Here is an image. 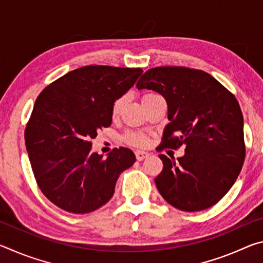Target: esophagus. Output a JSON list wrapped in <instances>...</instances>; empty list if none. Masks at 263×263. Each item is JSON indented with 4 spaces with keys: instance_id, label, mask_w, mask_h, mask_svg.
<instances>
[{
    "instance_id": "1",
    "label": "esophagus",
    "mask_w": 263,
    "mask_h": 263,
    "mask_svg": "<svg viewBox=\"0 0 263 263\" xmlns=\"http://www.w3.org/2000/svg\"><path fill=\"white\" fill-rule=\"evenodd\" d=\"M136 158L138 161H142V160L148 158L149 154L147 152H144V151H136Z\"/></svg>"
}]
</instances>
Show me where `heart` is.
I'll return each mask as SVG.
<instances>
[{
	"instance_id": "obj_1",
	"label": "heart",
	"mask_w": 263,
	"mask_h": 263,
	"mask_svg": "<svg viewBox=\"0 0 263 263\" xmlns=\"http://www.w3.org/2000/svg\"><path fill=\"white\" fill-rule=\"evenodd\" d=\"M146 96H148V95H146ZM124 102H125V99H124V97H121V99L115 101L114 106H112V115L114 116H117L119 112H121L123 105H124ZM127 140L132 142V144H136L139 146L145 145L146 142H147V139H146V138L141 135H130L127 137Z\"/></svg>"
}]
</instances>
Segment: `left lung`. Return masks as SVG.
<instances>
[{
  "label": "left lung",
  "mask_w": 263,
  "mask_h": 263,
  "mask_svg": "<svg viewBox=\"0 0 263 263\" xmlns=\"http://www.w3.org/2000/svg\"><path fill=\"white\" fill-rule=\"evenodd\" d=\"M167 102L162 146L184 147V155L160 154L163 169L159 193L181 211L211 208L232 188L245 161L243 117L235 97L203 70L185 67L148 69L137 83Z\"/></svg>",
  "instance_id": "obj_1"
}]
</instances>
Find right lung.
<instances>
[{"label": "right lung", "instance_id": "1", "mask_svg": "<svg viewBox=\"0 0 263 263\" xmlns=\"http://www.w3.org/2000/svg\"><path fill=\"white\" fill-rule=\"evenodd\" d=\"M141 74V68L86 66L58 79L35 100L26 151L39 188L62 210L89 213L103 206L119 175L136 162L131 149L116 148L103 158L90 141L111 125L115 101Z\"/></svg>", "mask_w": 263, "mask_h": 263}]
</instances>
